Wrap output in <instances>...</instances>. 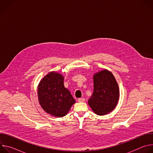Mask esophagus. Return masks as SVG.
Instances as JSON below:
<instances>
[{
	"label": "esophagus",
	"instance_id": "34e87169",
	"mask_svg": "<svg viewBox=\"0 0 153 153\" xmlns=\"http://www.w3.org/2000/svg\"><path fill=\"white\" fill-rule=\"evenodd\" d=\"M77 100L79 102H85V99L84 98H79V99H78Z\"/></svg>",
	"mask_w": 153,
	"mask_h": 153
}]
</instances>
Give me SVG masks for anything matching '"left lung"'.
I'll use <instances>...</instances> for the list:
<instances>
[{"label": "left lung", "mask_w": 153, "mask_h": 153, "mask_svg": "<svg viewBox=\"0 0 153 153\" xmlns=\"http://www.w3.org/2000/svg\"><path fill=\"white\" fill-rule=\"evenodd\" d=\"M94 91L88 101L93 112L103 116L114 110L119 101L118 83L111 72L106 69L93 75Z\"/></svg>", "instance_id": "left-lung-1"}]
</instances>
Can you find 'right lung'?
I'll return each mask as SVG.
<instances>
[{
    "instance_id": "right-lung-1",
    "label": "right lung",
    "mask_w": 153,
    "mask_h": 153,
    "mask_svg": "<svg viewBox=\"0 0 153 153\" xmlns=\"http://www.w3.org/2000/svg\"><path fill=\"white\" fill-rule=\"evenodd\" d=\"M64 77L56 71L50 72L37 86L39 104L48 114L56 117L66 116L76 103L70 91L64 86Z\"/></svg>"
}]
</instances>
